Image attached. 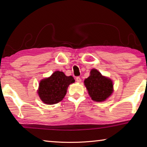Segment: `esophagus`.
Segmentation results:
<instances>
[{"mask_svg":"<svg viewBox=\"0 0 147 147\" xmlns=\"http://www.w3.org/2000/svg\"><path fill=\"white\" fill-rule=\"evenodd\" d=\"M76 82H80L81 81H82V80H81V78H80V76H76Z\"/></svg>","mask_w":147,"mask_h":147,"instance_id":"1","label":"esophagus"}]
</instances>
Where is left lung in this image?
Masks as SVG:
<instances>
[{
	"mask_svg": "<svg viewBox=\"0 0 147 147\" xmlns=\"http://www.w3.org/2000/svg\"><path fill=\"white\" fill-rule=\"evenodd\" d=\"M84 85L92 99L96 102L106 100L113 92V83L96 69H92L90 75L84 80Z\"/></svg>",
	"mask_w": 147,
	"mask_h": 147,
	"instance_id": "8db88e82",
	"label": "left lung"
}]
</instances>
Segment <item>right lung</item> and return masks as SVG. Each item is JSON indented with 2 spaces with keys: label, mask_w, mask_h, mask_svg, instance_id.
Instances as JSON below:
<instances>
[{
  "label": "right lung",
  "mask_w": 147,
  "mask_h": 147,
  "mask_svg": "<svg viewBox=\"0 0 147 147\" xmlns=\"http://www.w3.org/2000/svg\"><path fill=\"white\" fill-rule=\"evenodd\" d=\"M74 82L72 76H67L63 72L55 71L50 77L39 83V96L45 104H57L65 97L69 84Z\"/></svg>",
  "instance_id": "obj_1"
}]
</instances>
